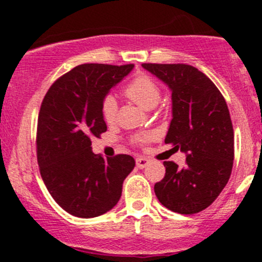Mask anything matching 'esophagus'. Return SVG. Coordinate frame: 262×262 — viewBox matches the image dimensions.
<instances>
[{"label":"esophagus","instance_id":"obj_1","mask_svg":"<svg viewBox=\"0 0 262 262\" xmlns=\"http://www.w3.org/2000/svg\"><path fill=\"white\" fill-rule=\"evenodd\" d=\"M135 162H137V166L139 167V169H144V167H146L149 165V160L146 158H137L135 159Z\"/></svg>","mask_w":262,"mask_h":262}]
</instances>
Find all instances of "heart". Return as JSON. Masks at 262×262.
I'll list each match as a JSON object with an SVG mask.
<instances>
[{
  "label": "heart",
  "instance_id": "heart-1",
  "mask_svg": "<svg viewBox=\"0 0 262 262\" xmlns=\"http://www.w3.org/2000/svg\"><path fill=\"white\" fill-rule=\"evenodd\" d=\"M124 95L127 96L130 101L135 102L138 106L144 110H151L159 103L161 97L160 87L148 75H139L128 83L124 89ZM117 111H118V104H117L116 98L112 95H108L102 100L101 103V114L103 121L107 124H112L117 118ZM150 138V134L138 135L134 138V141L138 144L145 143Z\"/></svg>",
  "mask_w": 262,
  "mask_h": 262
}]
</instances>
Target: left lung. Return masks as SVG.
I'll list each match as a JSON object with an SVG mask.
<instances>
[{"label": "left lung", "mask_w": 262, "mask_h": 262, "mask_svg": "<svg viewBox=\"0 0 262 262\" xmlns=\"http://www.w3.org/2000/svg\"><path fill=\"white\" fill-rule=\"evenodd\" d=\"M171 90L172 119L165 143L186 154V165L164 161L154 191L162 206L180 214L206 209L225 187L233 169L234 130L217 86L186 64H141Z\"/></svg>", "instance_id": "8db88e82"}]
</instances>
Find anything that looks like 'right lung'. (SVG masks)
<instances>
[{"mask_svg": "<svg viewBox=\"0 0 262 262\" xmlns=\"http://www.w3.org/2000/svg\"><path fill=\"white\" fill-rule=\"evenodd\" d=\"M134 65L82 64L59 77L41 102L37 159L41 179L56 203L71 215L93 218L118 203L135 161L119 154L103 159L91 139L107 130L102 100Z\"/></svg>", "mask_w": 262, "mask_h": 262, "instance_id": "right-lung-1", "label": "right lung"}]
</instances>
